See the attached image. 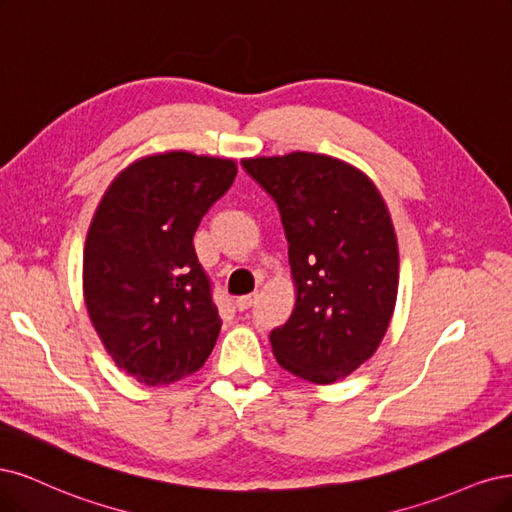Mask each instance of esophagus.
I'll list each match as a JSON object with an SVG mask.
<instances>
[{"instance_id": "obj_1", "label": "esophagus", "mask_w": 512, "mask_h": 512, "mask_svg": "<svg viewBox=\"0 0 512 512\" xmlns=\"http://www.w3.org/2000/svg\"><path fill=\"white\" fill-rule=\"evenodd\" d=\"M255 302H257V295H255V293L240 295V298L236 300V308H238V310H249Z\"/></svg>"}]
</instances>
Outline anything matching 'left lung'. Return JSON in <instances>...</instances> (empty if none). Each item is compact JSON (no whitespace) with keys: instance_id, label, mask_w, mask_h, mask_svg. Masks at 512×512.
<instances>
[{"instance_id":"8db88e82","label":"left lung","mask_w":512,"mask_h":512,"mask_svg":"<svg viewBox=\"0 0 512 512\" xmlns=\"http://www.w3.org/2000/svg\"><path fill=\"white\" fill-rule=\"evenodd\" d=\"M278 206L298 300L270 332L280 368L308 383L349 376L385 338L398 298V240L381 193L340 159L291 153L244 159Z\"/></svg>"}]
</instances>
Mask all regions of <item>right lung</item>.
Masks as SVG:
<instances>
[{"label": "right lung", "mask_w": 512, "mask_h": 512, "mask_svg": "<svg viewBox=\"0 0 512 512\" xmlns=\"http://www.w3.org/2000/svg\"><path fill=\"white\" fill-rule=\"evenodd\" d=\"M236 174L232 159L144 157L112 180L95 210L82 259L85 302L114 364L138 383L180 381L214 349L221 317L193 234Z\"/></svg>", "instance_id": "1"}]
</instances>
